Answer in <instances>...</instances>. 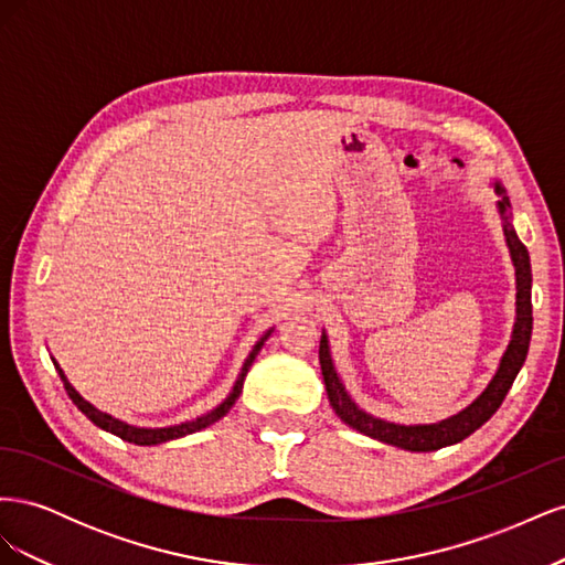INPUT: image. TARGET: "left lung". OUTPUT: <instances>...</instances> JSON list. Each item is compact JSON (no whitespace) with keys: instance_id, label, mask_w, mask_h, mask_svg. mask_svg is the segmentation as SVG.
Listing matches in <instances>:
<instances>
[{"instance_id":"8db88e82","label":"left lung","mask_w":565,"mask_h":565,"mask_svg":"<svg viewBox=\"0 0 565 565\" xmlns=\"http://www.w3.org/2000/svg\"><path fill=\"white\" fill-rule=\"evenodd\" d=\"M494 195L500 200L494 202L498 207L500 221H502V233H504V243L509 247L511 256V266H514V278H516V316H514V328H511V339L500 358V365L494 370L492 380L488 386L481 391V396H476L465 409H459L457 415L446 417L440 422L431 424H396V422H386L382 417H374L358 405L351 393L347 391L344 382H341L339 372L332 361V351H330V339L328 332L322 330L320 337V370H322V380H324V391H328L330 405L337 413V417L344 422L351 429L358 434L370 436L380 443H386V446L409 450V452H431L455 446V443L465 440L471 436L476 429L498 413V407L502 405L504 396L509 393L511 384H514L516 374L521 372L527 347H530V334H533V303H530V289H533V270H530V254L525 245L519 241L516 228L511 224V202L504 191V185L500 181H492Z\"/></svg>"}]
</instances>
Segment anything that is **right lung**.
Here are the masks:
<instances>
[{
	"label": "right lung",
	"instance_id": "add662e5",
	"mask_svg": "<svg viewBox=\"0 0 565 565\" xmlns=\"http://www.w3.org/2000/svg\"><path fill=\"white\" fill-rule=\"evenodd\" d=\"M273 330H276V328L266 330V332L259 337V341H256V344L252 347V351H249V355L245 358V363H243L241 372H237V380H235L231 393H228V396H226L224 401H221L216 407H212L210 413H204V415H200V417H195V419L181 422V424H172V426H136V424H129V422H125V419H117V417L104 413V409H98V407L92 405L87 398L79 396V391L71 384V380L65 377V372L61 370V365H58V361H56L54 355H51V363H54L56 372L61 374V382H63V386H65V391H67V396H71V401L77 405L79 413H82L84 417H87L89 422H94V424L98 426V429H104V431H108V434H113V436H117V438H122V440H127V443H134V446H160V443L177 440V438H183V436H188V434H195V431L207 429V426L216 424L221 417H226V415L231 413V407L235 405V401L241 398L243 384H245L247 372H249V367H252V363H254V358L259 355L262 347L266 344V339L273 334Z\"/></svg>",
	"mask_w": 565,
	"mask_h": 565
}]
</instances>
